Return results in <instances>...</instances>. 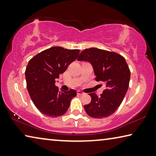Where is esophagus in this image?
Segmentation results:
<instances>
[{"label":"esophagus","mask_w":156,"mask_h":156,"mask_svg":"<svg viewBox=\"0 0 156 156\" xmlns=\"http://www.w3.org/2000/svg\"><path fill=\"white\" fill-rule=\"evenodd\" d=\"M77 94L78 95H80V96H83V95H85V94L84 93V92H83V91H77Z\"/></svg>","instance_id":"34e87169"}]
</instances>
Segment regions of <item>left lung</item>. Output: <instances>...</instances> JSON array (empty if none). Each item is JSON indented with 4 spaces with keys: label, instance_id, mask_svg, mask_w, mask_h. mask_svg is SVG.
<instances>
[{
    "label": "left lung",
    "instance_id": "1",
    "mask_svg": "<svg viewBox=\"0 0 156 156\" xmlns=\"http://www.w3.org/2000/svg\"><path fill=\"white\" fill-rule=\"evenodd\" d=\"M78 60L90 63L96 80L105 83L100 96L89 94L91 101L84 105L86 113L96 119L109 117L119 107L129 85L130 71L125 58L114 52L90 48L81 52Z\"/></svg>",
    "mask_w": 156,
    "mask_h": 156
}]
</instances>
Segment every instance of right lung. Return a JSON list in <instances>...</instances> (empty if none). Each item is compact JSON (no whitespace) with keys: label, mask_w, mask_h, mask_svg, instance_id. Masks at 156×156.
Here are the masks:
<instances>
[{"label":"right lung","mask_w":156,"mask_h":156,"mask_svg":"<svg viewBox=\"0 0 156 156\" xmlns=\"http://www.w3.org/2000/svg\"><path fill=\"white\" fill-rule=\"evenodd\" d=\"M80 50L54 46L36 55L27 65V89L36 108L48 117L63 115L76 96L74 90L63 91L55 86L59 75L78 58Z\"/></svg>","instance_id":"1"}]
</instances>
